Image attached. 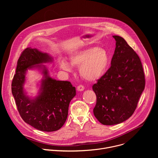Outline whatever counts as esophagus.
<instances>
[{
	"instance_id": "obj_1",
	"label": "esophagus",
	"mask_w": 158,
	"mask_h": 158,
	"mask_svg": "<svg viewBox=\"0 0 158 158\" xmlns=\"http://www.w3.org/2000/svg\"><path fill=\"white\" fill-rule=\"evenodd\" d=\"M84 87L82 85H79L77 87V90L78 91H84Z\"/></svg>"
}]
</instances>
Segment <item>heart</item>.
I'll use <instances>...</instances> for the list:
<instances>
[{
  "label": "heart",
  "instance_id": "1",
  "mask_svg": "<svg viewBox=\"0 0 158 158\" xmlns=\"http://www.w3.org/2000/svg\"><path fill=\"white\" fill-rule=\"evenodd\" d=\"M73 65L79 67V73L83 79L87 81H95L102 76L109 63L107 51L98 47L79 51L70 57ZM60 67L65 71L71 72L72 65L65 59L59 60Z\"/></svg>",
  "mask_w": 158,
  "mask_h": 158
}]
</instances>
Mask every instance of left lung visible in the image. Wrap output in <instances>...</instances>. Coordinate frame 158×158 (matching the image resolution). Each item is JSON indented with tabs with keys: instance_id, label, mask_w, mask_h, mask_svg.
<instances>
[{
	"instance_id": "obj_1",
	"label": "left lung",
	"mask_w": 158,
	"mask_h": 158,
	"mask_svg": "<svg viewBox=\"0 0 158 158\" xmlns=\"http://www.w3.org/2000/svg\"><path fill=\"white\" fill-rule=\"evenodd\" d=\"M112 37L116 48L110 67L93 85L97 97L93 112L104 125H114L129 119L136 110L145 87L138 55L123 37Z\"/></svg>"
}]
</instances>
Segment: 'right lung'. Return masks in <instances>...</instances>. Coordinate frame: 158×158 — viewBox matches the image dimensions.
<instances>
[{
    "instance_id": "obj_1",
    "label": "right lung",
    "mask_w": 158,
    "mask_h": 158,
    "mask_svg": "<svg viewBox=\"0 0 158 158\" xmlns=\"http://www.w3.org/2000/svg\"><path fill=\"white\" fill-rule=\"evenodd\" d=\"M52 60L48 54L27 48L18 59L12 82V93L22 119L45 132L55 131L62 127L68 115L69 103L76 96V88L69 81L52 79L46 67L42 64ZM34 68L41 70L44 76L39 95L32 99L26 95L23 85L27 71Z\"/></svg>"
}]
</instances>
